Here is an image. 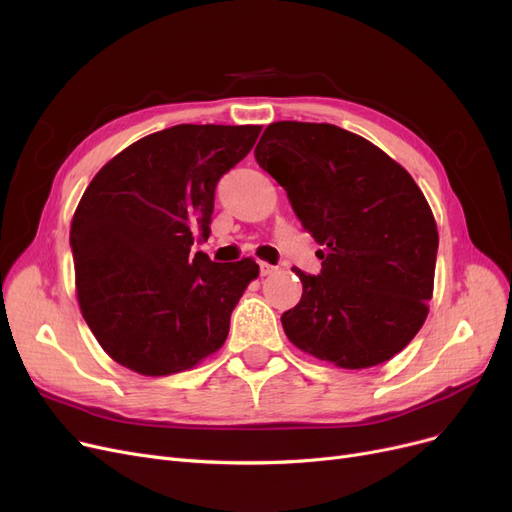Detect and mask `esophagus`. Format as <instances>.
Returning <instances> with one entry per match:
<instances>
[{
	"instance_id": "1",
	"label": "esophagus",
	"mask_w": 512,
	"mask_h": 512,
	"mask_svg": "<svg viewBox=\"0 0 512 512\" xmlns=\"http://www.w3.org/2000/svg\"><path fill=\"white\" fill-rule=\"evenodd\" d=\"M259 270H261V276H270L272 272H276V268H274V265H270V263H265V261H261V263H259Z\"/></svg>"
}]
</instances>
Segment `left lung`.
Segmentation results:
<instances>
[{"instance_id":"left-lung-1","label":"left lung","mask_w":512,"mask_h":512,"mask_svg":"<svg viewBox=\"0 0 512 512\" xmlns=\"http://www.w3.org/2000/svg\"><path fill=\"white\" fill-rule=\"evenodd\" d=\"M255 159L322 247L318 276L293 268L303 295L280 318L288 341L347 370L391 360L433 297L439 234L425 194L379 146L328 123H272Z\"/></svg>"}]
</instances>
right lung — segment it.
<instances>
[{"mask_svg":"<svg viewBox=\"0 0 512 512\" xmlns=\"http://www.w3.org/2000/svg\"><path fill=\"white\" fill-rule=\"evenodd\" d=\"M259 131L175 125L150 133L85 188L71 221L77 301L117 364L167 376L226 343L232 309L259 265L192 257V234L209 236L219 177L247 157Z\"/></svg>","mask_w":512,"mask_h":512,"instance_id":"1","label":"right lung"}]
</instances>
